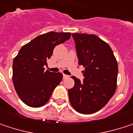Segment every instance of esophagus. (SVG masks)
<instances>
[{
	"instance_id": "esophagus-1",
	"label": "esophagus",
	"mask_w": 133,
	"mask_h": 133,
	"mask_svg": "<svg viewBox=\"0 0 133 133\" xmlns=\"http://www.w3.org/2000/svg\"><path fill=\"white\" fill-rule=\"evenodd\" d=\"M68 78V75H65V74H63V78L65 79V78Z\"/></svg>"
}]
</instances>
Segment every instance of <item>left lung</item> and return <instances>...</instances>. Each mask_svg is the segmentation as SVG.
I'll return each instance as SVG.
<instances>
[{
  "instance_id": "8db88e82",
  "label": "left lung",
  "mask_w": 133,
  "mask_h": 133,
  "mask_svg": "<svg viewBox=\"0 0 133 133\" xmlns=\"http://www.w3.org/2000/svg\"><path fill=\"white\" fill-rule=\"evenodd\" d=\"M79 65L84 67L83 81L73 76L68 90L73 108L84 114L102 109L116 89L118 65L110 46L96 35L72 33Z\"/></svg>"
}]
</instances>
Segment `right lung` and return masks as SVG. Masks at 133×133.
<instances>
[{
	"mask_svg": "<svg viewBox=\"0 0 133 133\" xmlns=\"http://www.w3.org/2000/svg\"><path fill=\"white\" fill-rule=\"evenodd\" d=\"M70 32H49L23 45L13 62V82L20 100L31 107H40L49 101L62 80L60 72L45 71L54 48L68 40Z\"/></svg>",
	"mask_w": 133,
	"mask_h": 133,
	"instance_id": "obj_1",
	"label": "right lung"
}]
</instances>
